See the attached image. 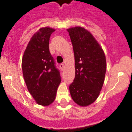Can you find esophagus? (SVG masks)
<instances>
[{
  "instance_id": "esophagus-1",
  "label": "esophagus",
  "mask_w": 132,
  "mask_h": 132,
  "mask_svg": "<svg viewBox=\"0 0 132 132\" xmlns=\"http://www.w3.org/2000/svg\"><path fill=\"white\" fill-rule=\"evenodd\" d=\"M59 67L62 70H64L65 68V66H64V64H61L59 65Z\"/></svg>"
}]
</instances>
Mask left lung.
<instances>
[{"instance_id": "obj_1", "label": "left lung", "mask_w": 132, "mask_h": 132, "mask_svg": "<svg viewBox=\"0 0 132 132\" xmlns=\"http://www.w3.org/2000/svg\"><path fill=\"white\" fill-rule=\"evenodd\" d=\"M75 57V76L70 85L71 98L75 103L86 106L98 97L106 70L103 49L88 30L80 26L67 29Z\"/></svg>"}]
</instances>
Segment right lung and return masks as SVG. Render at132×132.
I'll return each mask as SVG.
<instances>
[{
  "label": "right lung",
  "mask_w": 132,
  "mask_h": 132,
  "mask_svg": "<svg viewBox=\"0 0 132 132\" xmlns=\"http://www.w3.org/2000/svg\"><path fill=\"white\" fill-rule=\"evenodd\" d=\"M53 28H42L31 38L22 60L23 77L37 104L48 106L55 99L61 83L60 71L49 49Z\"/></svg>",
  "instance_id": "1"
}]
</instances>
